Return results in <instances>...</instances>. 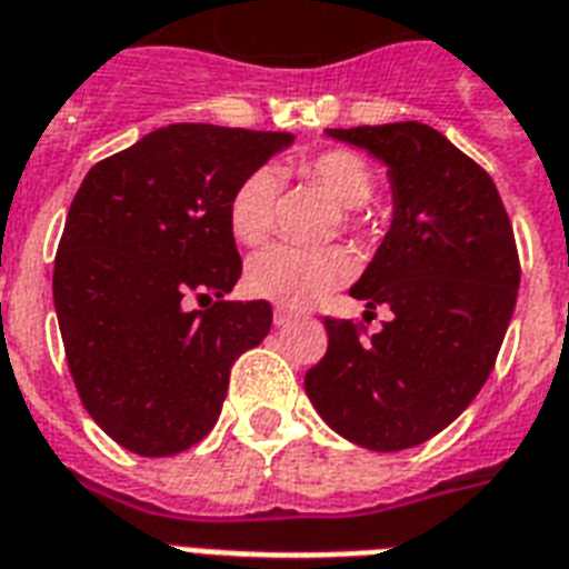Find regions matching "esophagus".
Returning <instances> with one entry per match:
<instances>
[{
	"label": "esophagus",
	"instance_id": "1",
	"mask_svg": "<svg viewBox=\"0 0 569 569\" xmlns=\"http://www.w3.org/2000/svg\"><path fill=\"white\" fill-rule=\"evenodd\" d=\"M295 319L292 310H283V307H277L274 310V325H289Z\"/></svg>",
	"mask_w": 569,
	"mask_h": 569
}]
</instances>
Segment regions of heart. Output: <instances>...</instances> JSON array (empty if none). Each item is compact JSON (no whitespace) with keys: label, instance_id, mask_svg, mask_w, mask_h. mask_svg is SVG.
<instances>
[{"label":"heart","instance_id":"b5f03b06","mask_svg":"<svg viewBox=\"0 0 569 569\" xmlns=\"http://www.w3.org/2000/svg\"><path fill=\"white\" fill-rule=\"evenodd\" d=\"M303 181L322 188L342 208V223L358 227V208L367 206L376 190L370 163L349 149H331L295 163ZM280 179L271 167H259L247 176L229 199L227 220L236 241L247 247L262 244L277 217ZM352 277V259L337 247L328 250H301V247L274 244L256 253L247 266L244 283L250 295L266 298L277 307H310L322 295L333 292Z\"/></svg>","mask_w":569,"mask_h":569}]
</instances>
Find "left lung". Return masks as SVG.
Returning <instances> with one entry per match:
<instances>
[{
	"instance_id": "left-lung-1",
	"label": "left lung",
	"mask_w": 569,
	"mask_h": 569,
	"mask_svg": "<svg viewBox=\"0 0 569 569\" xmlns=\"http://www.w3.org/2000/svg\"><path fill=\"white\" fill-rule=\"evenodd\" d=\"M328 137L388 163L393 220L352 295L393 319L363 340V325L328 316V352L303 390L342 439L415 448L453 423L496 367L519 292L513 227L487 169L429 124Z\"/></svg>"
}]
</instances>
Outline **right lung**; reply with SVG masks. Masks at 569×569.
<instances>
[{
  "mask_svg": "<svg viewBox=\"0 0 569 569\" xmlns=\"http://www.w3.org/2000/svg\"><path fill=\"white\" fill-rule=\"evenodd\" d=\"M292 142L184 121L82 179L56 253V316L82 406L130 453L172 457L206 439L232 363L266 340L271 303L227 301L241 277L227 208Z\"/></svg>",
  "mask_w": 569,
  "mask_h": 569,
  "instance_id": "add662e5",
  "label": "right lung"
}]
</instances>
